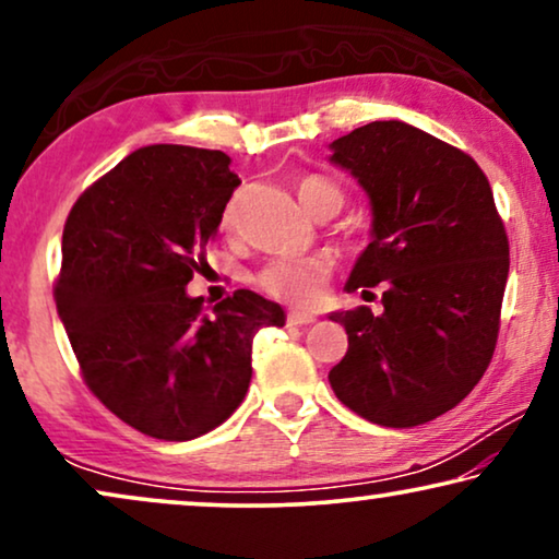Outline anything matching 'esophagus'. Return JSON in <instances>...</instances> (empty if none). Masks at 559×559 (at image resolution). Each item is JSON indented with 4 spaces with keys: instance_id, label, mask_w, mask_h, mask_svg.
Returning <instances> with one entry per match:
<instances>
[{
    "instance_id": "34e87169",
    "label": "esophagus",
    "mask_w": 559,
    "mask_h": 559,
    "mask_svg": "<svg viewBox=\"0 0 559 559\" xmlns=\"http://www.w3.org/2000/svg\"><path fill=\"white\" fill-rule=\"evenodd\" d=\"M287 323L289 325H310V323H316V316H312V312H302V310H289Z\"/></svg>"
}]
</instances>
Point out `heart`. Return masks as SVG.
Instances as JSON below:
<instances>
[{
    "instance_id": "obj_1",
    "label": "heart",
    "mask_w": 559,
    "mask_h": 559,
    "mask_svg": "<svg viewBox=\"0 0 559 559\" xmlns=\"http://www.w3.org/2000/svg\"><path fill=\"white\" fill-rule=\"evenodd\" d=\"M295 193L310 216L320 211H338L343 205V190L323 175H305L297 180ZM328 274L331 266L323 257H277L259 270L257 285L282 302L312 305L323 295Z\"/></svg>"
}]
</instances>
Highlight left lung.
I'll list each match as a JSON object with an SVG mask.
<instances>
[{
  "instance_id": "8db88e82",
  "label": "left lung",
  "mask_w": 559,
  "mask_h": 559,
  "mask_svg": "<svg viewBox=\"0 0 559 559\" xmlns=\"http://www.w3.org/2000/svg\"><path fill=\"white\" fill-rule=\"evenodd\" d=\"M331 150L373 213L346 289L381 282L384 312H331L348 350L328 381L373 425H425L463 402L491 364L509 277L503 221L476 159L404 121H371Z\"/></svg>"
}]
</instances>
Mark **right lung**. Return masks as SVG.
<instances>
[{
  "label": "right lung",
  "mask_w": 559,
  "mask_h": 559,
  "mask_svg": "<svg viewBox=\"0 0 559 559\" xmlns=\"http://www.w3.org/2000/svg\"><path fill=\"white\" fill-rule=\"evenodd\" d=\"M228 165L218 150L150 144L83 190L63 228L56 305L83 381L157 440L226 423L249 389L257 331L285 325L251 289L211 312L186 293L241 182Z\"/></svg>",
  "instance_id": "1"
}]
</instances>
